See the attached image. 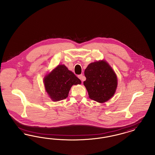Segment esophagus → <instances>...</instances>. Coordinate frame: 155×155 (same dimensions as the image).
I'll return each mask as SVG.
<instances>
[{"mask_svg":"<svg viewBox=\"0 0 155 155\" xmlns=\"http://www.w3.org/2000/svg\"><path fill=\"white\" fill-rule=\"evenodd\" d=\"M78 78H80L82 81H84L85 80V77H84L82 74H80V75H78Z\"/></svg>","mask_w":155,"mask_h":155,"instance_id":"34e87169","label":"esophagus"}]
</instances>
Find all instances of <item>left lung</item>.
<instances>
[{
	"label": "left lung",
	"instance_id": "8db88e82",
	"mask_svg": "<svg viewBox=\"0 0 155 155\" xmlns=\"http://www.w3.org/2000/svg\"><path fill=\"white\" fill-rule=\"evenodd\" d=\"M84 74L86 80L84 85L90 99L104 103L114 95L117 87V75L106 61L91 63L85 70Z\"/></svg>",
	"mask_w": 155,
	"mask_h": 155
}]
</instances>
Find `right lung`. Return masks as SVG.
Masks as SVG:
<instances>
[{
    "label": "right lung",
    "mask_w": 155,
    "mask_h": 155,
    "mask_svg": "<svg viewBox=\"0 0 155 155\" xmlns=\"http://www.w3.org/2000/svg\"><path fill=\"white\" fill-rule=\"evenodd\" d=\"M45 88L53 101L66 99L73 85L81 84V81L66 66L60 64L45 77Z\"/></svg>",
    "instance_id": "add662e5"
}]
</instances>
